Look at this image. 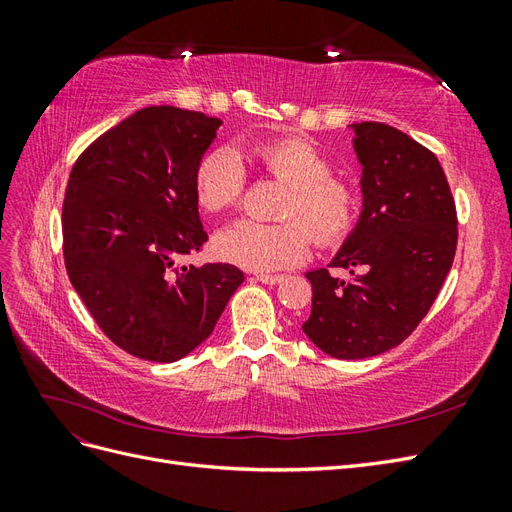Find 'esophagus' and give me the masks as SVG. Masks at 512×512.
Masks as SVG:
<instances>
[{"label":"esophagus","mask_w":512,"mask_h":512,"mask_svg":"<svg viewBox=\"0 0 512 512\" xmlns=\"http://www.w3.org/2000/svg\"><path fill=\"white\" fill-rule=\"evenodd\" d=\"M256 280L262 284H280L284 280V275H267V273H256Z\"/></svg>","instance_id":"esophagus-1"}]
</instances>
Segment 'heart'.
I'll list each match as a JSON object with an SVG mask.
<instances>
[{
  "instance_id": "heart-1",
  "label": "heart",
  "mask_w": 512,
  "mask_h": 512,
  "mask_svg": "<svg viewBox=\"0 0 512 512\" xmlns=\"http://www.w3.org/2000/svg\"><path fill=\"white\" fill-rule=\"evenodd\" d=\"M239 156L288 185L280 215L290 222H232L215 237L222 260L250 271H275L305 258L308 229L318 245H333L348 235L359 211V192L350 181L331 175V160L312 141L301 136L256 141L247 143ZM239 156L220 147L198 162L194 192L200 209L218 213L239 203L245 183Z\"/></svg>"
}]
</instances>
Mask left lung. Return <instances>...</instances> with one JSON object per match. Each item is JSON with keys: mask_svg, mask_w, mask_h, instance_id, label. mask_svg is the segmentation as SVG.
<instances>
[{"mask_svg": "<svg viewBox=\"0 0 512 512\" xmlns=\"http://www.w3.org/2000/svg\"><path fill=\"white\" fill-rule=\"evenodd\" d=\"M363 209L331 267L307 271L312 314L303 333L333 359L399 346L425 318L453 267L457 211L429 149L386 123H352Z\"/></svg>", "mask_w": 512, "mask_h": 512, "instance_id": "8db88e82", "label": "left lung"}]
</instances>
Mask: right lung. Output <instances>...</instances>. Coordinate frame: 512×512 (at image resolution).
I'll use <instances>...</instances> for the list:
<instances>
[{
    "label": "right lung",
    "mask_w": 512,
    "mask_h": 512,
    "mask_svg": "<svg viewBox=\"0 0 512 512\" xmlns=\"http://www.w3.org/2000/svg\"><path fill=\"white\" fill-rule=\"evenodd\" d=\"M220 126L196 111L147 106L72 166L61 211L68 277L104 335L138 359L190 354L243 282L222 262L181 265L207 241L194 175Z\"/></svg>",
    "instance_id": "obj_1"
}]
</instances>
